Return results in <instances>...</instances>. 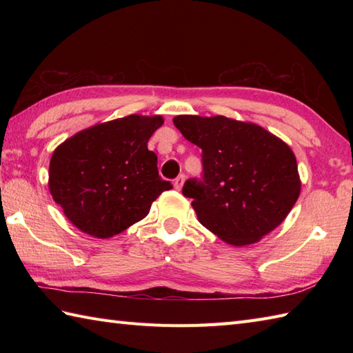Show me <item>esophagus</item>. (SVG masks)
<instances>
[{"instance_id":"34e87169","label":"esophagus","mask_w":353,"mask_h":353,"mask_svg":"<svg viewBox=\"0 0 353 353\" xmlns=\"http://www.w3.org/2000/svg\"><path fill=\"white\" fill-rule=\"evenodd\" d=\"M183 183H185V174L177 176V177H176V181H174V188H176L177 191H179V190H182Z\"/></svg>"}]
</instances>
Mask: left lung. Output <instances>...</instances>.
<instances>
[{
	"label": "left lung",
	"instance_id": "8db88e82",
	"mask_svg": "<svg viewBox=\"0 0 353 353\" xmlns=\"http://www.w3.org/2000/svg\"><path fill=\"white\" fill-rule=\"evenodd\" d=\"M172 123L201 148L203 177L190 179L199 221L232 245L256 243L287 219L301 194L292 150L253 123L179 115Z\"/></svg>",
	"mask_w": 353,
	"mask_h": 353
}]
</instances>
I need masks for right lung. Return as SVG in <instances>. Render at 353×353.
Listing matches in <instances>:
<instances>
[{
	"mask_svg": "<svg viewBox=\"0 0 353 353\" xmlns=\"http://www.w3.org/2000/svg\"><path fill=\"white\" fill-rule=\"evenodd\" d=\"M161 115H129L95 124L59 145L50 161V192L74 226L110 238L144 219L172 185L147 148Z\"/></svg>",
	"mask_w": 353,
	"mask_h": 353,
	"instance_id": "right-lung-1",
	"label": "right lung"
}]
</instances>
